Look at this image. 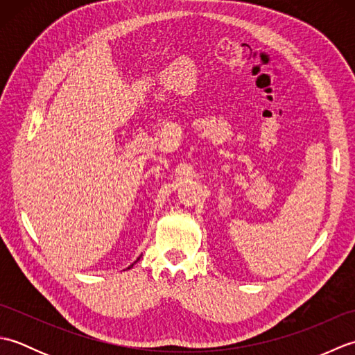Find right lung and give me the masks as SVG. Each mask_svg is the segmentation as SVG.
I'll list each match as a JSON object with an SVG mask.
<instances>
[{"label":"right lung","mask_w":355,"mask_h":355,"mask_svg":"<svg viewBox=\"0 0 355 355\" xmlns=\"http://www.w3.org/2000/svg\"><path fill=\"white\" fill-rule=\"evenodd\" d=\"M137 261H139V259H137ZM137 261H135V262H137ZM132 266H134V263H132ZM132 266H130V267H128V268H131V267H132Z\"/></svg>","instance_id":"add662e5"}]
</instances>
